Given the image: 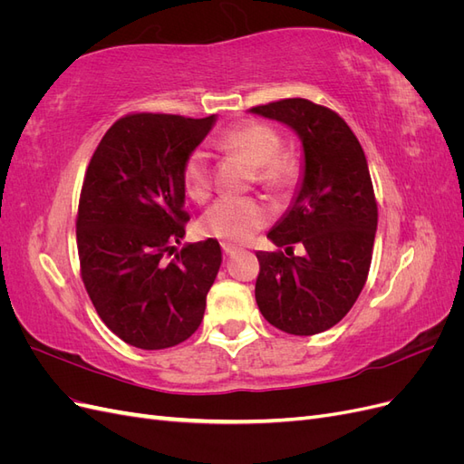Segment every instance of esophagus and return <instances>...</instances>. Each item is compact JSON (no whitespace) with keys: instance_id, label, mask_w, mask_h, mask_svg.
I'll return each instance as SVG.
<instances>
[{"instance_id":"34e87169","label":"esophagus","mask_w":464,"mask_h":464,"mask_svg":"<svg viewBox=\"0 0 464 464\" xmlns=\"http://www.w3.org/2000/svg\"><path fill=\"white\" fill-rule=\"evenodd\" d=\"M222 251L227 256H234V254H237V251H240V247H236L232 244H222Z\"/></svg>"}]
</instances>
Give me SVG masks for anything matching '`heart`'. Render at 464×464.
Masks as SVG:
<instances>
[{"instance_id": "heart-1", "label": "heart", "mask_w": 464, "mask_h": 464, "mask_svg": "<svg viewBox=\"0 0 464 464\" xmlns=\"http://www.w3.org/2000/svg\"><path fill=\"white\" fill-rule=\"evenodd\" d=\"M215 149L222 154H240L256 166V178L266 188H285L296 178L298 164L294 154L280 149L283 141L271 125L246 121L220 133ZM181 186L189 199L205 201L213 189L208 157L203 150H193L181 168ZM271 220V208L256 198L227 195L210 205L201 217V230L228 242H244Z\"/></svg>"}]
</instances>
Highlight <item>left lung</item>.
<instances>
[{
    "mask_svg": "<svg viewBox=\"0 0 464 464\" xmlns=\"http://www.w3.org/2000/svg\"><path fill=\"white\" fill-rule=\"evenodd\" d=\"M288 125L304 147V176L292 207L269 240L283 251H257L256 300L263 317L290 334L336 325L366 285L377 230V203L366 154L336 111L305 98L249 110ZM302 243L304 258L291 246Z\"/></svg>",
    "mask_w": 464,
    "mask_h": 464,
    "instance_id": "1",
    "label": "left lung"
}]
</instances>
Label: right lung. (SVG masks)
<instances>
[{
	"label": "right lung",
	"instance_id": "obj_1",
	"mask_svg": "<svg viewBox=\"0 0 464 464\" xmlns=\"http://www.w3.org/2000/svg\"><path fill=\"white\" fill-rule=\"evenodd\" d=\"M217 118L130 114L104 133L82 179L77 213L81 278L104 325L143 350L198 331L222 263L217 240L188 244L181 168Z\"/></svg>",
	"mask_w": 464,
	"mask_h": 464
}]
</instances>
